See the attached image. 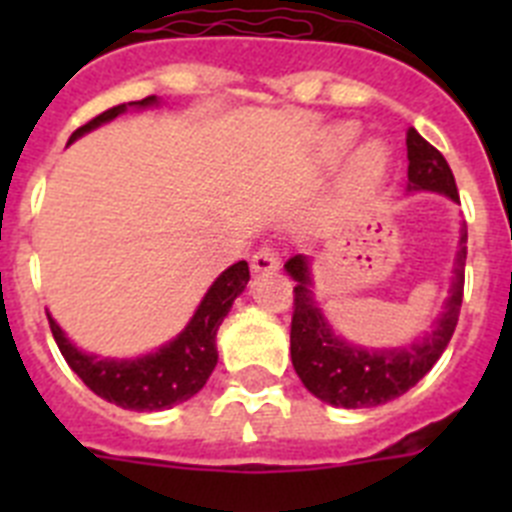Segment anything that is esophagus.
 Returning <instances> with one entry per match:
<instances>
[{
	"instance_id": "esophagus-1",
	"label": "esophagus",
	"mask_w": 512,
	"mask_h": 512,
	"mask_svg": "<svg viewBox=\"0 0 512 512\" xmlns=\"http://www.w3.org/2000/svg\"><path fill=\"white\" fill-rule=\"evenodd\" d=\"M251 269L256 271V274H269V271H277L279 269V256L274 248H259V251L253 253L251 259Z\"/></svg>"
}]
</instances>
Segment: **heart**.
<instances>
[{"instance_id": "1", "label": "heart", "mask_w": 512, "mask_h": 512, "mask_svg": "<svg viewBox=\"0 0 512 512\" xmlns=\"http://www.w3.org/2000/svg\"><path fill=\"white\" fill-rule=\"evenodd\" d=\"M356 174L364 176V179H377L387 169V151H384L382 143H366L359 151L354 161Z\"/></svg>"}]
</instances>
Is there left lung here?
Segmentation results:
<instances>
[{"label":"left lung","mask_w":512,"mask_h":512,"mask_svg":"<svg viewBox=\"0 0 512 512\" xmlns=\"http://www.w3.org/2000/svg\"><path fill=\"white\" fill-rule=\"evenodd\" d=\"M408 192H436L446 194L451 202H459L454 174L446 158L415 128L408 130ZM464 264L467 225L461 223L449 297L431 330H425L423 338H415L405 346L372 348L346 341L333 330L312 292V259L302 253L292 256L284 269L297 282L295 315L289 333V351L297 377L312 395L333 408H377L405 395L431 372L454 336L464 297Z\"/></svg>","instance_id":"8db88e82"}]
</instances>
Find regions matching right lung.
Returning <instances> with one entry per match:
<instances>
[{
    "label": "right lung",
    "mask_w": 512,
    "mask_h": 512,
    "mask_svg": "<svg viewBox=\"0 0 512 512\" xmlns=\"http://www.w3.org/2000/svg\"><path fill=\"white\" fill-rule=\"evenodd\" d=\"M158 104L156 97L138 99V102L117 104L112 110L102 112L87 125H81L74 135L69 138V146L81 135L92 133L104 122L115 120L117 115L128 112V107L135 110H146ZM248 279V264L238 261V264L228 266V269L210 284L202 302L197 305L194 315L184 330L169 343L158 346L156 351L135 359H104V356L87 354L81 351L74 341L61 330V325L51 318L48 312V323H51V333L56 338L58 348H61L66 364L79 374V379L87 384L94 395L102 400L115 402L125 410H138V413H156V410H169L179 402H187L202 390L210 379L212 369L217 364V328L225 320V315L233 307L235 297L246 289Z\"/></svg>",
    "instance_id": "obj_1"
}]
</instances>
